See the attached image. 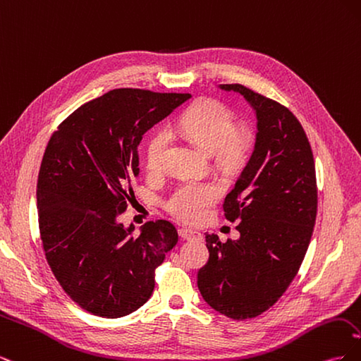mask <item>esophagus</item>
Wrapping results in <instances>:
<instances>
[{
	"instance_id": "esophagus-1",
	"label": "esophagus",
	"mask_w": 361,
	"mask_h": 361,
	"mask_svg": "<svg viewBox=\"0 0 361 361\" xmlns=\"http://www.w3.org/2000/svg\"><path fill=\"white\" fill-rule=\"evenodd\" d=\"M179 236L187 241H200L203 239V235L197 231H191V228H179Z\"/></svg>"
}]
</instances>
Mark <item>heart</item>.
<instances>
[{
  "label": "heart",
  "instance_id": "b5f03b06",
  "mask_svg": "<svg viewBox=\"0 0 361 361\" xmlns=\"http://www.w3.org/2000/svg\"><path fill=\"white\" fill-rule=\"evenodd\" d=\"M235 114L231 108L214 99L192 104L179 118L178 129L194 140L203 150L216 152V161L226 170H235L250 152V137L235 129ZM169 145L167 133L150 140L146 164L152 173L162 169V157ZM220 197V188L212 182H185L173 192L167 203L169 212L183 223L200 221L207 209Z\"/></svg>",
  "mask_w": 361,
  "mask_h": 361
}]
</instances>
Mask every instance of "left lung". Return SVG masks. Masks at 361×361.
I'll list each match as a JSON object with an SVG mask.
<instances>
[{"instance_id":"1","label":"left lung","mask_w":361,"mask_h":361,"mask_svg":"<svg viewBox=\"0 0 361 361\" xmlns=\"http://www.w3.org/2000/svg\"><path fill=\"white\" fill-rule=\"evenodd\" d=\"M255 108L253 155L223 209L239 239L206 233L209 260L199 271L203 300L232 319H250L274 305L302 264L318 209L314 159L298 118L285 105L241 84H220Z\"/></svg>"}]
</instances>
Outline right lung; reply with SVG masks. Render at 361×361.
<instances>
[{"mask_svg":"<svg viewBox=\"0 0 361 361\" xmlns=\"http://www.w3.org/2000/svg\"><path fill=\"white\" fill-rule=\"evenodd\" d=\"M190 93L114 89L81 105L48 141L37 179L39 231L63 290L101 318L140 309L155 288V269L178 244L170 221H118L134 195L145 133Z\"/></svg>","mask_w":361,"mask_h":361,"instance_id":"obj_1","label":"right lung"}]
</instances>
